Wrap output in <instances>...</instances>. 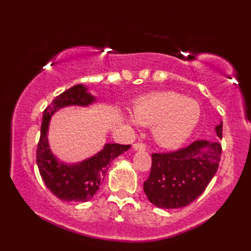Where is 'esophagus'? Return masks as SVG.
Instances as JSON below:
<instances>
[{"label": "esophagus", "instance_id": "1", "mask_svg": "<svg viewBox=\"0 0 251 251\" xmlns=\"http://www.w3.org/2000/svg\"><path fill=\"white\" fill-rule=\"evenodd\" d=\"M132 149L135 151H145L146 145H145V144H143V143H136V144H133V145H132Z\"/></svg>", "mask_w": 251, "mask_h": 251}]
</instances>
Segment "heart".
Returning <instances> with one entry per match:
<instances>
[{"instance_id":"b5f03b06","label":"heart","mask_w":251,"mask_h":251,"mask_svg":"<svg viewBox=\"0 0 251 251\" xmlns=\"http://www.w3.org/2000/svg\"><path fill=\"white\" fill-rule=\"evenodd\" d=\"M130 121L153 126V138L164 149H176L190 138L200 121V106L174 91H161L137 99Z\"/></svg>"}]
</instances>
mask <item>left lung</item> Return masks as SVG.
Masks as SVG:
<instances>
[{
  "label": "left lung",
  "mask_w": 251,
  "mask_h": 251,
  "mask_svg": "<svg viewBox=\"0 0 251 251\" xmlns=\"http://www.w3.org/2000/svg\"><path fill=\"white\" fill-rule=\"evenodd\" d=\"M222 139L223 122L215 126ZM222 145L197 140L171 153L152 154V168L144 192L151 203L161 209H177L190 204L203 193L217 173Z\"/></svg>",
  "instance_id": "1"
}]
</instances>
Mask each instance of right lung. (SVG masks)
Returning <instances> with one entry per match:
<instances>
[{
	"mask_svg": "<svg viewBox=\"0 0 251 251\" xmlns=\"http://www.w3.org/2000/svg\"><path fill=\"white\" fill-rule=\"evenodd\" d=\"M96 101L97 99L88 91V87L76 84L57 96L43 112L36 162L44 184L63 201L90 200L99 190L112 161L130 149V145L105 144L97 154L77 163H65L52 153L48 142V131L54 113L66 106L87 107Z\"/></svg>",
	"mask_w": 251,
	"mask_h": 251,
	"instance_id": "right-lung-1",
	"label": "right lung"
}]
</instances>
